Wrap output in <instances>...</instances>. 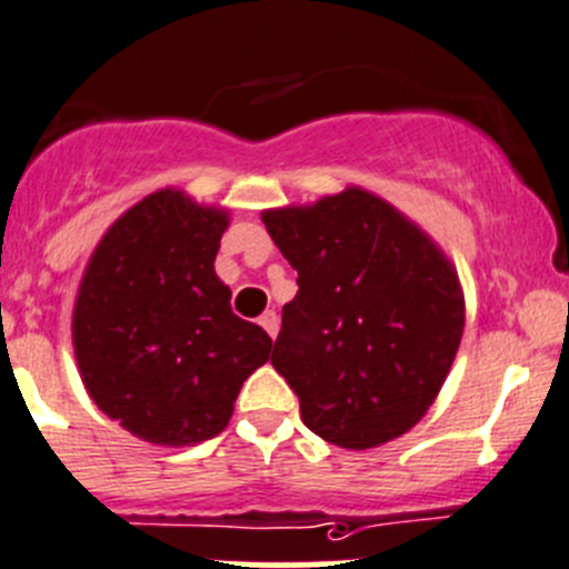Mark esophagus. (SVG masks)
Masks as SVG:
<instances>
[{"label": "esophagus", "instance_id": "34e87169", "mask_svg": "<svg viewBox=\"0 0 569 569\" xmlns=\"http://www.w3.org/2000/svg\"><path fill=\"white\" fill-rule=\"evenodd\" d=\"M259 327H262L270 338H276V335H279V316H276L273 310L262 312V316H259Z\"/></svg>", "mask_w": 569, "mask_h": 569}]
</instances>
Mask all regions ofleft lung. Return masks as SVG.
Masks as SVG:
<instances>
[{
    "label": "left lung",
    "mask_w": 569,
    "mask_h": 569,
    "mask_svg": "<svg viewBox=\"0 0 569 569\" xmlns=\"http://www.w3.org/2000/svg\"><path fill=\"white\" fill-rule=\"evenodd\" d=\"M262 223L299 270L270 362L299 397L305 425L343 450L405 436L436 402L461 346L456 264L362 187L264 209Z\"/></svg>",
    "instance_id": "8db88e82"
}]
</instances>
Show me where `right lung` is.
<instances>
[{
  "label": "right lung",
  "mask_w": 569,
  "mask_h": 569,
  "mask_svg": "<svg viewBox=\"0 0 569 569\" xmlns=\"http://www.w3.org/2000/svg\"><path fill=\"white\" fill-rule=\"evenodd\" d=\"M229 209L183 189L150 192L91 251L72 310V346L91 402L137 438L192 447L226 430L242 382L273 349L231 312L214 273Z\"/></svg>",
  "instance_id": "add662e5"
}]
</instances>
